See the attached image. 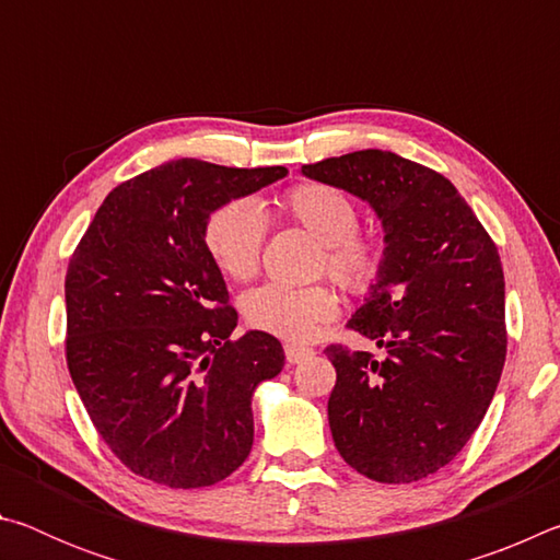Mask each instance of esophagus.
<instances>
[{
	"instance_id": "esophagus-1",
	"label": "esophagus",
	"mask_w": 560,
	"mask_h": 560,
	"mask_svg": "<svg viewBox=\"0 0 560 560\" xmlns=\"http://www.w3.org/2000/svg\"><path fill=\"white\" fill-rule=\"evenodd\" d=\"M283 353H287V360L291 365H296V363H301V360H306L311 353H314V350L306 348V346L287 343V346H283Z\"/></svg>"
}]
</instances>
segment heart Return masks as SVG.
<instances>
[{"label":"heart","instance_id":"b5f03b06","mask_svg":"<svg viewBox=\"0 0 560 560\" xmlns=\"http://www.w3.org/2000/svg\"><path fill=\"white\" fill-rule=\"evenodd\" d=\"M281 212L324 242L320 271L340 287L365 293L383 271L385 246L375 234L360 232V210L343 189L326 183H299L279 197ZM267 217L249 197H236L217 207L205 224V246L224 277L252 279L259 269ZM246 324L264 334L306 340L336 316L338 299L324 283L318 287H281L264 283L242 303Z\"/></svg>","mask_w":560,"mask_h":560}]
</instances>
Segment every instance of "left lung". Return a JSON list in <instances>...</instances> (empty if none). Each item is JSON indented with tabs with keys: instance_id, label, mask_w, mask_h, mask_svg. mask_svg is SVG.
<instances>
[{
	"instance_id": "8db88e82",
	"label": "left lung",
	"mask_w": 560,
	"mask_h": 560,
	"mask_svg": "<svg viewBox=\"0 0 560 560\" xmlns=\"http://www.w3.org/2000/svg\"><path fill=\"white\" fill-rule=\"evenodd\" d=\"M371 202L385 261L348 328L385 350L334 343L328 424L350 467L410 485L457 457L485 420L506 360L499 249L447 177L387 150L303 165Z\"/></svg>"
}]
</instances>
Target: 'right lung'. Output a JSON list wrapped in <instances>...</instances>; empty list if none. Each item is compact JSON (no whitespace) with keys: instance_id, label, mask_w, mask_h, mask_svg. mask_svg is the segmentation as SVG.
<instances>
[{"instance_id":"obj_1","label":"right lung","mask_w":560,"mask_h":560,"mask_svg":"<svg viewBox=\"0 0 560 560\" xmlns=\"http://www.w3.org/2000/svg\"><path fill=\"white\" fill-rule=\"evenodd\" d=\"M287 173L173 160L113 189L71 254L66 363L93 428L138 477L212 487L249 457L254 387L281 373L283 348L264 330L230 338L236 311L205 224Z\"/></svg>"}]
</instances>
